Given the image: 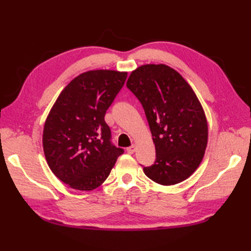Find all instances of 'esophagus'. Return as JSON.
<instances>
[{
  "mask_svg": "<svg viewBox=\"0 0 251 251\" xmlns=\"http://www.w3.org/2000/svg\"><path fill=\"white\" fill-rule=\"evenodd\" d=\"M135 151H136V147L135 146H131V147L126 148V151H127L128 154H134Z\"/></svg>",
  "mask_w": 251,
  "mask_h": 251,
  "instance_id": "1",
  "label": "esophagus"
}]
</instances>
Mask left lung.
<instances>
[{
	"instance_id": "1",
	"label": "left lung",
	"mask_w": 251,
	"mask_h": 251,
	"mask_svg": "<svg viewBox=\"0 0 251 251\" xmlns=\"http://www.w3.org/2000/svg\"><path fill=\"white\" fill-rule=\"evenodd\" d=\"M126 87L138 98L151 128L156 160L143 166L147 176L162 185L187 179L201 163L207 146V121L191 86L166 65H143Z\"/></svg>"
}]
</instances>
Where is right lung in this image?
Masks as SVG:
<instances>
[{
  "instance_id": "obj_1",
  "label": "right lung",
  "mask_w": 251,
  "mask_h": 251,
  "mask_svg": "<svg viewBox=\"0 0 251 251\" xmlns=\"http://www.w3.org/2000/svg\"><path fill=\"white\" fill-rule=\"evenodd\" d=\"M126 72L88 71L59 94L43 133L49 168L64 183L92 191L108 178L124 150L111 142L105 112L126 79Z\"/></svg>"
}]
</instances>
